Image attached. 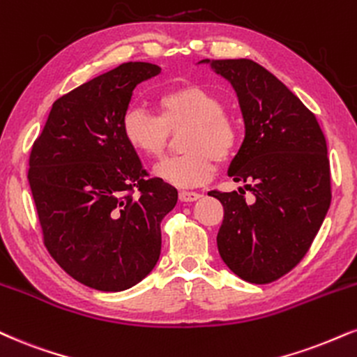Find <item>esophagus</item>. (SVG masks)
Wrapping results in <instances>:
<instances>
[{"mask_svg": "<svg viewBox=\"0 0 357 357\" xmlns=\"http://www.w3.org/2000/svg\"><path fill=\"white\" fill-rule=\"evenodd\" d=\"M199 197H201L199 192H195V191H181V192H179V199L184 201V203H191V201L199 199Z\"/></svg>", "mask_w": 357, "mask_h": 357, "instance_id": "obj_1", "label": "esophagus"}]
</instances>
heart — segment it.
<instances>
[{"mask_svg":"<svg viewBox=\"0 0 357 357\" xmlns=\"http://www.w3.org/2000/svg\"><path fill=\"white\" fill-rule=\"evenodd\" d=\"M160 116L143 108H131L123 116L121 131L137 153L160 158L169 132L188 128L181 156L166 158L153 173L178 188L199 186L211 179L214 160L225 162L234 156L239 144L236 123L225 114V105L213 91L199 84H186L162 93L158 100Z\"/></svg>","mask_w":357,"mask_h":357,"instance_id":"heart-1","label":"heart"}]
</instances>
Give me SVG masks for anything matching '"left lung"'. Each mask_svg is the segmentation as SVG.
I'll return each mask as SVG.
<instances>
[{
    "label": "left lung",
    "instance_id": "left-lung-1",
    "mask_svg": "<svg viewBox=\"0 0 357 357\" xmlns=\"http://www.w3.org/2000/svg\"><path fill=\"white\" fill-rule=\"evenodd\" d=\"M233 86L244 141L227 176L239 191L211 195L225 220L218 251L227 268L255 284L273 282L303 259L331 204L326 137L316 116L252 59H201ZM253 192V201L243 197Z\"/></svg>",
    "mask_w": 357,
    "mask_h": 357
}]
</instances>
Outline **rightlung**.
Masks as SVG:
<instances>
[{"label":"right lung","instance_id":"1","mask_svg":"<svg viewBox=\"0 0 357 357\" xmlns=\"http://www.w3.org/2000/svg\"><path fill=\"white\" fill-rule=\"evenodd\" d=\"M160 73L158 64L130 61L78 86L53 102L33 144L28 181L45 246L93 289H130L153 271L160 225L178 203L171 184L144 179L121 131L132 89Z\"/></svg>","mask_w":357,"mask_h":357}]
</instances>
